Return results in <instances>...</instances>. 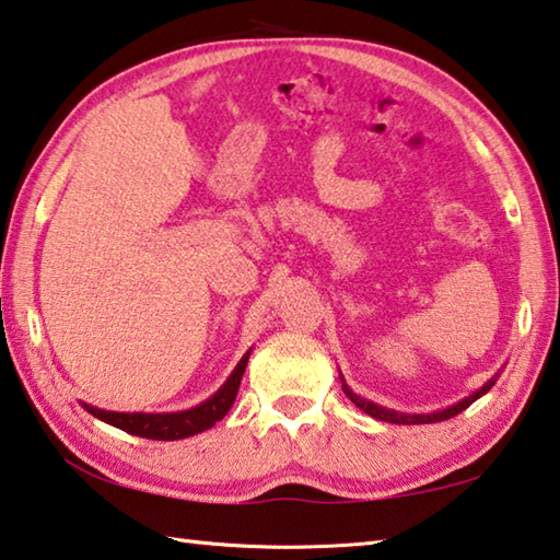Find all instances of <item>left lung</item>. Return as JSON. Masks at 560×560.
I'll use <instances>...</instances> for the list:
<instances>
[{
  "instance_id": "1",
  "label": "left lung",
  "mask_w": 560,
  "mask_h": 560,
  "mask_svg": "<svg viewBox=\"0 0 560 560\" xmlns=\"http://www.w3.org/2000/svg\"><path fill=\"white\" fill-rule=\"evenodd\" d=\"M342 382V392L348 394V399L358 406V409H362L364 413H370L372 419H380V421H389V423H435V421H445V419H453V416H457L460 411H465L467 406H470L472 401H477L480 399L482 394H487L494 386V382H497V377H492L490 382H487L482 389H477L475 394H470V396H465V399H460L457 404H453V406H448V409H443V411H433V413H401V411H394V409H384V406H377L374 401H368V399H362V396H358L354 394L348 384H345V380H340Z\"/></svg>"
}]
</instances>
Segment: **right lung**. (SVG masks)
Listing matches in <instances>:
<instances>
[{
	"instance_id": "add662e5",
	"label": "right lung",
	"mask_w": 560,
	"mask_h": 560,
	"mask_svg": "<svg viewBox=\"0 0 560 560\" xmlns=\"http://www.w3.org/2000/svg\"><path fill=\"white\" fill-rule=\"evenodd\" d=\"M249 352H245V358L237 362V368L232 370L228 382L220 386V389L198 406L186 411H176V413H119V411H105L97 409V406L83 404L88 413H93L95 419L105 421L115 429L127 431L131 435H141V439H151V441H178V439H188V435H196L200 431H208L215 425L220 419H225V413L232 409L235 404V396L240 389L242 374H245Z\"/></svg>"
}]
</instances>
